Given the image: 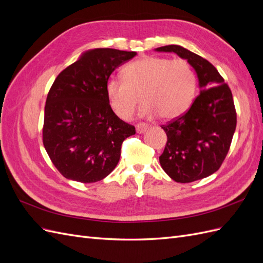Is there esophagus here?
<instances>
[{"label":"esophagus","mask_w":263,"mask_h":263,"mask_svg":"<svg viewBox=\"0 0 263 263\" xmlns=\"http://www.w3.org/2000/svg\"><path fill=\"white\" fill-rule=\"evenodd\" d=\"M148 129V125L146 123H138L136 125V130L138 134H144Z\"/></svg>","instance_id":"esophagus-1"}]
</instances>
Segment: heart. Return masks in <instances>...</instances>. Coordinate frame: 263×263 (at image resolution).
<instances>
[{
    "instance_id": "obj_1",
    "label": "heart",
    "mask_w": 263,
    "mask_h": 263,
    "mask_svg": "<svg viewBox=\"0 0 263 263\" xmlns=\"http://www.w3.org/2000/svg\"><path fill=\"white\" fill-rule=\"evenodd\" d=\"M123 79L110 78L105 91L110 107L123 119L132 117L139 99L140 114L163 119L185 113L196 92V76L184 59L144 57L123 68Z\"/></svg>"
}]
</instances>
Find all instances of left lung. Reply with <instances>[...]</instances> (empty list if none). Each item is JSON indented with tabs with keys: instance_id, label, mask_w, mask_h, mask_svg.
I'll return each mask as SVG.
<instances>
[{
	"instance_id": "1",
	"label": "left lung",
	"mask_w": 263,
	"mask_h": 263,
	"mask_svg": "<svg viewBox=\"0 0 263 263\" xmlns=\"http://www.w3.org/2000/svg\"><path fill=\"white\" fill-rule=\"evenodd\" d=\"M174 52L196 71L201 92L184 114L162 125L166 144L159 161L176 182L190 183L216 172L225 160L237 124L232 91L210 61L178 45L159 47Z\"/></svg>"
}]
</instances>
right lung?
<instances>
[{
    "label": "right lung",
    "mask_w": 263,
    "mask_h": 263,
    "mask_svg": "<svg viewBox=\"0 0 263 263\" xmlns=\"http://www.w3.org/2000/svg\"><path fill=\"white\" fill-rule=\"evenodd\" d=\"M135 55L92 49L55 78L46 100L43 142L65 178L81 183L103 180L117 165L123 141L136 134L113 112L105 91L113 71Z\"/></svg>",
    "instance_id": "add662e5"
}]
</instances>
